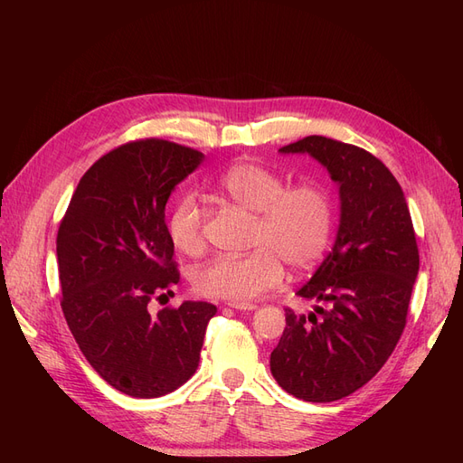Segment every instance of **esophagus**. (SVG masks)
Here are the masks:
<instances>
[{
    "instance_id": "esophagus-1",
    "label": "esophagus",
    "mask_w": 463,
    "mask_h": 463,
    "mask_svg": "<svg viewBox=\"0 0 463 463\" xmlns=\"http://www.w3.org/2000/svg\"><path fill=\"white\" fill-rule=\"evenodd\" d=\"M228 307H232V309H237V311H255L257 309L255 303H235V301H230Z\"/></svg>"
}]
</instances>
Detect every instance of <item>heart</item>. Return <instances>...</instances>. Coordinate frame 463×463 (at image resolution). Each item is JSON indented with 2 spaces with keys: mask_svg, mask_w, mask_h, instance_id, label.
Wrapping results in <instances>:
<instances>
[{
  "mask_svg": "<svg viewBox=\"0 0 463 463\" xmlns=\"http://www.w3.org/2000/svg\"><path fill=\"white\" fill-rule=\"evenodd\" d=\"M216 189L230 203L253 213L245 255H223L203 264L193 276L204 298L245 303L284 279V262L309 270L326 253L334 232V203L320 181L288 185L282 174L259 162L228 167ZM167 235L179 253L204 250V210L194 194H184L167 214Z\"/></svg>",
  "mask_w": 463,
  "mask_h": 463,
  "instance_id": "obj_1",
  "label": "heart"
}]
</instances>
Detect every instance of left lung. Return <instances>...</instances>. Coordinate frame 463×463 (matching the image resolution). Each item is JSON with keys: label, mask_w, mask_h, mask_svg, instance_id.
I'll use <instances>...</instances> for the list:
<instances>
[{"label": "left lung", "mask_w": 463, "mask_h": 463, "mask_svg": "<svg viewBox=\"0 0 463 463\" xmlns=\"http://www.w3.org/2000/svg\"><path fill=\"white\" fill-rule=\"evenodd\" d=\"M279 152H307L340 185L335 243L298 296L315 313L286 307L270 371L288 394L325 403L354 394L383 369L408 320L419 249L396 177L371 152L311 135Z\"/></svg>", "instance_id": "obj_1"}]
</instances>
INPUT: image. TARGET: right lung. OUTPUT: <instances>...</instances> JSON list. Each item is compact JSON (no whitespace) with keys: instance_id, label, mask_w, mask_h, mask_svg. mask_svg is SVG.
<instances>
[{"instance_id":"obj_1","label":"right lung","mask_w":463,"mask_h":463,"mask_svg":"<svg viewBox=\"0 0 463 463\" xmlns=\"http://www.w3.org/2000/svg\"><path fill=\"white\" fill-rule=\"evenodd\" d=\"M203 152L138 138L109 150L80 177L58 230L61 311L82 355L133 398H160L199 367L216 305L150 303L179 282L165 203Z\"/></svg>"}]
</instances>
